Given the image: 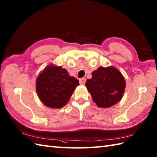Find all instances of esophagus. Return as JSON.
<instances>
[{"instance_id": "34e87169", "label": "esophagus", "mask_w": 157, "mask_h": 157, "mask_svg": "<svg viewBox=\"0 0 157 157\" xmlns=\"http://www.w3.org/2000/svg\"><path fill=\"white\" fill-rule=\"evenodd\" d=\"M85 82H86V79L85 78L79 79V84H82V85L84 84Z\"/></svg>"}]
</instances>
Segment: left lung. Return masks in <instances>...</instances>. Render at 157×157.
Wrapping results in <instances>:
<instances>
[{
    "mask_svg": "<svg viewBox=\"0 0 157 157\" xmlns=\"http://www.w3.org/2000/svg\"><path fill=\"white\" fill-rule=\"evenodd\" d=\"M85 86L96 105L108 108L121 101L125 88L124 77L114 67H100L92 73Z\"/></svg>",
    "mask_w": 157,
    "mask_h": 157,
    "instance_id": "1",
    "label": "left lung"
}]
</instances>
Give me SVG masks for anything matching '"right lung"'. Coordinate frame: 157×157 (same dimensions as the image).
<instances>
[{
    "label": "right lung",
    "mask_w": 157,
    "mask_h": 157,
    "mask_svg": "<svg viewBox=\"0 0 157 157\" xmlns=\"http://www.w3.org/2000/svg\"><path fill=\"white\" fill-rule=\"evenodd\" d=\"M78 85V79L70 76L65 69L52 64L43 70L36 84L40 100L51 109L66 105Z\"/></svg>",
    "instance_id": "1"
}]
</instances>
